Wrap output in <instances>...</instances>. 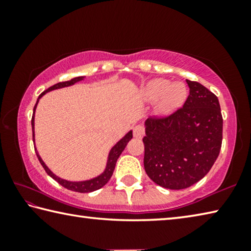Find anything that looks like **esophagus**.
I'll use <instances>...</instances> for the list:
<instances>
[{
	"mask_svg": "<svg viewBox=\"0 0 251 251\" xmlns=\"http://www.w3.org/2000/svg\"><path fill=\"white\" fill-rule=\"evenodd\" d=\"M133 134L135 138H143L144 134H145V128L142 125H136L133 129Z\"/></svg>",
	"mask_w": 251,
	"mask_h": 251,
	"instance_id": "34e87169",
	"label": "esophagus"
}]
</instances>
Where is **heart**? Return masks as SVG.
<instances>
[{
  "mask_svg": "<svg viewBox=\"0 0 251 251\" xmlns=\"http://www.w3.org/2000/svg\"><path fill=\"white\" fill-rule=\"evenodd\" d=\"M143 100L156 103V113L165 116L175 112L184 104L187 97L186 86L182 83H173L165 78L151 80L142 91Z\"/></svg>",
  "mask_w": 251,
  "mask_h": 251,
  "instance_id": "obj_1",
  "label": "heart"
}]
</instances>
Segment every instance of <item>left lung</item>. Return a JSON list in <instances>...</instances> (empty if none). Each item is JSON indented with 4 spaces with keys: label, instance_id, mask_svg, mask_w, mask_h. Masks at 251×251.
Returning a JSON list of instances; mask_svg holds the SVG:
<instances>
[{
    "label": "left lung",
    "instance_id": "8db88e82",
    "mask_svg": "<svg viewBox=\"0 0 251 251\" xmlns=\"http://www.w3.org/2000/svg\"><path fill=\"white\" fill-rule=\"evenodd\" d=\"M189 95L168 117L145 122L144 167L164 188L184 189L207 175L223 142V116L214 93L186 79Z\"/></svg>",
    "mask_w": 251,
    "mask_h": 251
}]
</instances>
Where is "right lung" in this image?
I'll return each instance as SVG.
<instances>
[{
  "mask_svg": "<svg viewBox=\"0 0 251 251\" xmlns=\"http://www.w3.org/2000/svg\"><path fill=\"white\" fill-rule=\"evenodd\" d=\"M84 79V76H78V77H74L70 80H67V82H61V83H57L53 85V86L49 87L48 90L44 91L42 94L39 96V99L36 100V104L34 106V109H33V116H32V130H33V142H35V134H34V115H35V109H36V106L37 103H39L40 99L43 95H45L46 93H49L50 91H54V90H58V88H63V87H67V86H72V85H74L75 83L79 82V80H83ZM133 138V130H129L128 133H127L124 137L122 139H120L115 145L112 147V150L109 151L108 152V157H107V163H106V167L104 169V172L100 174V175L96 176L94 178H91V179H87V180H80V181H71V180H66V179H63V178L58 177L55 175V174L50 171V169L46 166L45 163L43 161V159L41 158V156L39 155V152L36 151V147H35V152H36V156L37 158H39L40 163L43 168L45 169V172L48 173V175L50 176L53 178V179L56 180L59 185H62L63 187H65V188L70 189V190H73V192H77V193H91V192H94V190H97L103 187L104 185H106L108 182V180L110 179V177L113 175V172L114 169H115V165H116V161L118 159V157L123 152V151L125 150V147L130 139Z\"/></svg>",
  "mask_w": 251,
  "mask_h": 251,
  "instance_id": "obj_1",
  "label": "right lung"
}]
</instances>
